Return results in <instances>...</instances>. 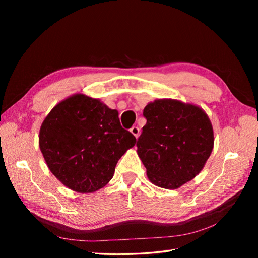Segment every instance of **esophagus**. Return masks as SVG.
Segmentation results:
<instances>
[{"mask_svg": "<svg viewBox=\"0 0 258 258\" xmlns=\"http://www.w3.org/2000/svg\"><path fill=\"white\" fill-rule=\"evenodd\" d=\"M130 132H131V134L134 135L136 138H138V137H139V135H140V129H139L138 127L134 126L132 128H130Z\"/></svg>", "mask_w": 258, "mask_h": 258, "instance_id": "obj_1", "label": "esophagus"}]
</instances>
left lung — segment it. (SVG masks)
I'll return each instance as SVG.
<instances>
[{
	"label": "left lung",
	"mask_w": 258,
	"mask_h": 258,
	"mask_svg": "<svg viewBox=\"0 0 258 258\" xmlns=\"http://www.w3.org/2000/svg\"><path fill=\"white\" fill-rule=\"evenodd\" d=\"M146 124L137 141L150 181L175 189L204 168L214 144L212 124L200 107L176 100L148 103Z\"/></svg>",
	"instance_id": "obj_1"
}]
</instances>
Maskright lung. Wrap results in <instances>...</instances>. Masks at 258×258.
I'll return each instance as SVG.
<instances>
[{
  "mask_svg": "<svg viewBox=\"0 0 258 258\" xmlns=\"http://www.w3.org/2000/svg\"><path fill=\"white\" fill-rule=\"evenodd\" d=\"M136 142L121 127L118 112L84 95L54 106L40 130V148L51 173L85 194L111 181L117 162Z\"/></svg>",
  "mask_w": 258,
  "mask_h": 258,
  "instance_id": "add662e5",
  "label": "right lung"
}]
</instances>
